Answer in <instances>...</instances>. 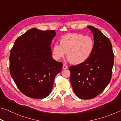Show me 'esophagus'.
Segmentation results:
<instances>
[{"label": "esophagus", "mask_w": 121, "mask_h": 121, "mask_svg": "<svg viewBox=\"0 0 121 121\" xmlns=\"http://www.w3.org/2000/svg\"><path fill=\"white\" fill-rule=\"evenodd\" d=\"M62 68H63V69H67V68H68V66H67V65H65V64H63Z\"/></svg>", "instance_id": "34e87169"}]
</instances>
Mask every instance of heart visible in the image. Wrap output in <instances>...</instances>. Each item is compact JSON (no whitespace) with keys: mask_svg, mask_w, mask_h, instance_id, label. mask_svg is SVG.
Segmentation results:
<instances>
[{"mask_svg":"<svg viewBox=\"0 0 121 121\" xmlns=\"http://www.w3.org/2000/svg\"><path fill=\"white\" fill-rule=\"evenodd\" d=\"M95 43L91 37L81 34L73 33L61 38L60 44L57 43L53 47V56L59 60L66 53L67 60L74 65H79L89 59L94 49Z\"/></svg>","mask_w":121,"mask_h":121,"instance_id":"heart-1","label":"heart"}]
</instances>
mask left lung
Masks as SVG:
<instances>
[{"mask_svg": "<svg viewBox=\"0 0 121 121\" xmlns=\"http://www.w3.org/2000/svg\"><path fill=\"white\" fill-rule=\"evenodd\" d=\"M94 37L91 56L82 64L69 67L75 93L82 99H91L102 92L110 82L114 55L109 38L98 29L88 26Z\"/></svg>", "mask_w": 121, "mask_h": 121, "instance_id": "8db88e82", "label": "left lung"}]
</instances>
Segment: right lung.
I'll return each instance as SVG.
<instances>
[{"instance_id":"obj_1","label":"right lung","mask_w":121,"mask_h":121,"mask_svg":"<svg viewBox=\"0 0 121 121\" xmlns=\"http://www.w3.org/2000/svg\"><path fill=\"white\" fill-rule=\"evenodd\" d=\"M54 30H29L17 38L11 51L9 70L12 78L22 93L34 99L48 97L54 79L63 64L52 56L51 44Z\"/></svg>"}]
</instances>
